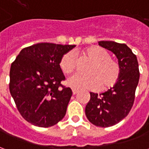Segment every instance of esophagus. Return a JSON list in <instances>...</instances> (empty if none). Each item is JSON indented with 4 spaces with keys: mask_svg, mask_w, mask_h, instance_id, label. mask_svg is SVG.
I'll return each mask as SVG.
<instances>
[{
    "mask_svg": "<svg viewBox=\"0 0 149 149\" xmlns=\"http://www.w3.org/2000/svg\"><path fill=\"white\" fill-rule=\"evenodd\" d=\"M72 94L73 95H75V94H77L78 93V90L75 89V88H72Z\"/></svg>",
    "mask_w": 149,
    "mask_h": 149,
    "instance_id": "1",
    "label": "esophagus"
}]
</instances>
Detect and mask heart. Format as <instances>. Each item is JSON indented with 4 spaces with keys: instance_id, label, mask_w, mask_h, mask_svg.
<instances>
[{
    "instance_id": "heart-1",
    "label": "heart",
    "mask_w": 149,
    "mask_h": 149,
    "mask_svg": "<svg viewBox=\"0 0 149 149\" xmlns=\"http://www.w3.org/2000/svg\"><path fill=\"white\" fill-rule=\"evenodd\" d=\"M85 59L90 61L86 72L88 74H76L68 80V84L77 89L108 91L115 87L120 77V68L117 62L111 59L109 52L102 47L89 46L83 51ZM77 61L74 52L69 51L62 56L60 67L65 74L76 70Z\"/></svg>"
}]
</instances>
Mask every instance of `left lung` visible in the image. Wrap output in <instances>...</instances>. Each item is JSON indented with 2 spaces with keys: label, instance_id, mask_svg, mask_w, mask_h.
Masks as SVG:
<instances>
[{
  "label": "left lung",
  "instance_id": "obj_1",
  "mask_svg": "<svg viewBox=\"0 0 149 149\" xmlns=\"http://www.w3.org/2000/svg\"><path fill=\"white\" fill-rule=\"evenodd\" d=\"M99 45L116 56L120 77L112 89L100 95L90 93V100L85 107V115L94 125L107 128L116 125L130 112L134 103L140 71L136 56L125 44L101 40Z\"/></svg>",
  "mask_w": 149,
  "mask_h": 149
}]
</instances>
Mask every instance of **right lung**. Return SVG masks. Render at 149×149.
<instances>
[{
	"instance_id": "1",
	"label": "right lung",
	"mask_w": 149,
	"mask_h": 149,
	"mask_svg": "<svg viewBox=\"0 0 149 149\" xmlns=\"http://www.w3.org/2000/svg\"><path fill=\"white\" fill-rule=\"evenodd\" d=\"M74 47L38 43L22 49L12 63L9 91L29 123L48 128L64 118L72 92L61 84L65 77L60 61Z\"/></svg>"
}]
</instances>
